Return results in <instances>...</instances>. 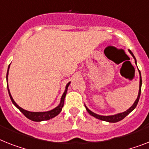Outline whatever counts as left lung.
I'll return each instance as SVG.
<instances>
[{
	"label": "left lung",
	"instance_id": "1",
	"mask_svg": "<svg viewBox=\"0 0 149 149\" xmlns=\"http://www.w3.org/2000/svg\"><path fill=\"white\" fill-rule=\"evenodd\" d=\"M129 52H130V53L132 55V56L133 57L134 59H135V63L137 64V62H136V58H135V56H134L133 53H132V52H131V50H130V49H129ZM139 75H140V77H139L140 81H139V90L138 97H137V99L136 100V101L134 102V104H132V106L131 107L129 108V109H128L127 110H126L125 112L120 113H116V114H115V115H111V116H101V115L97 114V113H94V112H92L91 110H90L87 107V106L84 104L86 110H87V111L89 113L90 115H91L92 116H94V117L97 118V119H98V120H103V121L109 122V123H116V122H119V121H120V120H123V119H124V118L127 116L128 114L130 113H131V112H132V110H133L136 107V106H137V104H138L139 100L140 94H141V88H142V77H141V72H140L139 70Z\"/></svg>",
	"mask_w": 149,
	"mask_h": 149
}]
</instances>
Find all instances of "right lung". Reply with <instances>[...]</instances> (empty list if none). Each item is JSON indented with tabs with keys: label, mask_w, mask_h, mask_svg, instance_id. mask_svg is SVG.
<instances>
[{
	"label": "right lung",
	"mask_w": 149,
	"mask_h": 149,
	"mask_svg": "<svg viewBox=\"0 0 149 149\" xmlns=\"http://www.w3.org/2000/svg\"><path fill=\"white\" fill-rule=\"evenodd\" d=\"M9 68H10V65L8 66V69H7V90H8V93H9L11 101H12V103L14 104V106H15L17 109H19V111L21 112L22 113H23L26 117L28 118L29 120H32V121L41 122V121H44V120H50V119H52V118H54L55 116H56L57 115H58V114L60 113V112L61 111L62 107H63L64 102H65V98L66 94H67L68 88V86H69V84H71V81L68 82V83L66 84L65 90V92H64L62 96H61V100H60V104H58L56 107L52 109V110H49V111H46V112H30V111H28V110H24V109L21 108L20 107H19V106L17 104V103L14 101V100L13 99L12 96H11L9 88H8V72H9Z\"/></svg>",
	"instance_id": "right-lung-1"
}]
</instances>
